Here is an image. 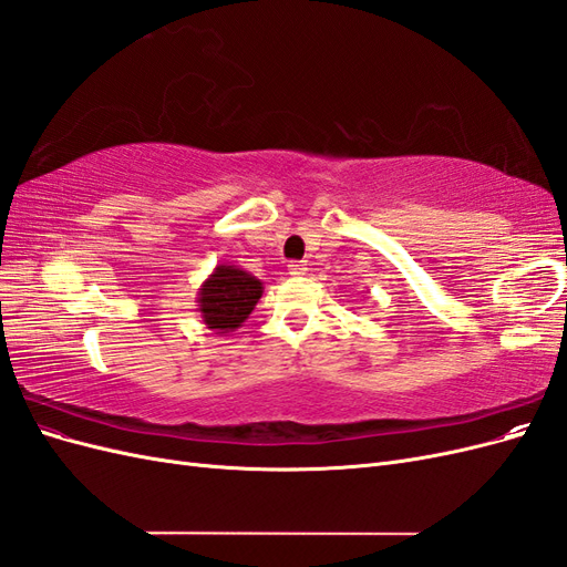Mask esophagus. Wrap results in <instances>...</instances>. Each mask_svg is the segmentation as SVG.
Wrapping results in <instances>:
<instances>
[{
    "label": "esophagus",
    "instance_id": "esophagus-1",
    "mask_svg": "<svg viewBox=\"0 0 567 567\" xmlns=\"http://www.w3.org/2000/svg\"><path fill=\"white\" fill-rule=\"evenodd\" d=\"M288 274H290V277H305L307 267H305L302 262H290V265H288Z\"/></svg>",
    "mask_w": 567,
    "mask_h": 567
}]
</instances>
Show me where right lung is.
<instances>
[{"label":"right lung","instance_id":"obj_1","mask_svg":"<svg viewBox=\"0 0 567 567\" xmlns=\"http://www.w3.org/2000/svg\"><path fill=\"white\" fill-rule=\"evenodd\" d=\"M262 281L236 265H217L198 288V312L215 333H231L252 315L262 298Z\"/></svg>","mask_w":567,"mask_h":567}]
</instances>
